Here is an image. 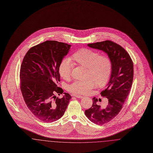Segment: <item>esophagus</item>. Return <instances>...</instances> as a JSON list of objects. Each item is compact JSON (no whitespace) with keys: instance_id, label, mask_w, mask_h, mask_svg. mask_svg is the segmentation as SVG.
<instances>
[{"instance_id":"obj_1","label":"esophagus","mask_w":153,"mask_h":153,"mask_svg":"<svg viewBox=\"0 0 153 153\" xmlns=\"http://www.w3.org/2000/svg\"><path fill=\"white\" fill-rule=\"evenodd\" d=\"M72 96L73 97H77V98H80V99H82L84 97V96H81V95H76V94H72Z\"/></svg>"}]
</instances>
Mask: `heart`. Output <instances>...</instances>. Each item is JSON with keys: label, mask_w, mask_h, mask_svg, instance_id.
<instances>
[{"label": "heart", "mask_w": 153, "mask_h": 153, "mask_svg": "<svg viewBox=\"0 0 153 153\" xmlns=\"http://www.w3.org/2000/svg\"><path fill=\"white\" fill-rule=\"evenodd\" d=\"M73 63L87 68V79L76 81L69 85V91L73 94L85 95L95 87L106 85L111 77L112 65L110 58L105 55L89 49H81L76 51L72 58H64L61 62L58 72L64 80H68L71 76Z\"/></svg>", "instance_id": "obj_1"}]
</instances>
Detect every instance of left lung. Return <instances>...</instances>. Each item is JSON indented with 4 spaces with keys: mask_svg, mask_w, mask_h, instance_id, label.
<instances>
[{
    "mask_svg": "<svg viewBox=\"0 0 153 153\" xmlns=\"http://www.w3.org/2000/svg\"><path fill=\"white\" fill-rule=\"evenodd\" d=\"M89 48L105 53L110 58L112 70L102 97L108 99L105 107L97 105V99L94 97L92 107L85 111V114L93 123L102 125L112 120L122 108L131 89L134 77L133 62L128 53L119 45L111 41L88 44Z\"/></svg>",
    "mask_w": 153,
    "mask_h": 153,
    "instance_id": "left-lung-1",
    "label": "left lung"
}]
</instances>
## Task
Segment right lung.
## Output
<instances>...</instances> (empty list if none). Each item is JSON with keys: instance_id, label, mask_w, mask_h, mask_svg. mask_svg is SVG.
<instances>
[{"instance_id": "obj_1", "label": "right lung", "mask_w": 153, "mask_h": 153, "mask_svg": "<svg viewBox=\"0 0 153 153\" xmlns=\"http://www.w3.org/2000/svg\"><path fill=\"white\" fill-rule=\"evenodd\" d=\"M71 45L46 41L31 48L23 59L20 71L21 89L30 111L44 122L51 123L62 117L72 98L58 87V68Z\"/></svg>"}]
</instances>
